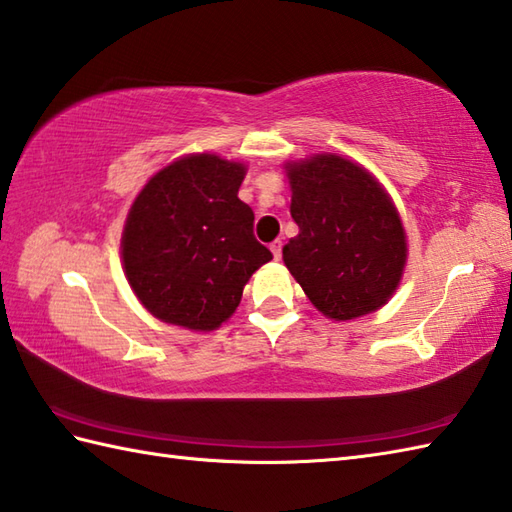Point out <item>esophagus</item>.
I'll list each match as a JSON object with an SVG mask.
<instances>
[{"mask_svg":"<svg viewBox=\"0 0 512 512\" xmlns=\"http://www.w3.org/2000/svg\"><path fill=\"white\" fill-rule=\"evenodd\" d=\"M269 249H271V254H274V258L280 260V256H283V241H274L269 245Z\"/></svg>","mask_w":512,"mask_h":512,"instance_id":"esophagus-1","label":"esophagus"}]
</instances>
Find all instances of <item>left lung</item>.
Wrapping results in <instances>:
<instances>
[{"mask_svg":"<svg viewBox=\"0 0 512 512\" xmlns=\"http://www.w3.org/2000/svg\"><path fill=\"white\" fill-rule=\"evenodd\" d=\"M298 236L283 260L314 307L333 320L380 309L400 283L406 241L400 216L373 176L336 154L287 168Z\"/></svg>","mask_w":512,"mask_h":512,"instance_id":"1","label":"left lung"}]
</instances>
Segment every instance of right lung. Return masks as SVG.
I'll use <instances>...</instances> for the list:
<instances>
[{"label":"right lung","mask_w":512,"mask_h":512,"mask_svg":"<svg viewBox=\"0 0 512 512\" xmlns=\"http://www.w3.org/2000/svg\"><path fill=\"white\" fill-rule=\"evenodd\" d=\"M243 179L241 163L196 154L154 174L137 196L121 254L128 283L152 316L216 329L271 260L254 236L252 207L238 198Z\"/></svg>","instance_id":"right-lung-1"}]
</instances>
